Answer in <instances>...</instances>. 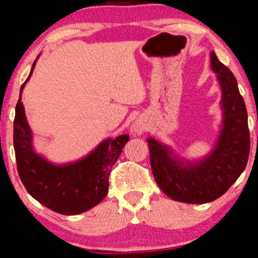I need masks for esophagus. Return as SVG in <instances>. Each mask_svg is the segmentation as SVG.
Returning a JSON list of instances; mask_svg holds the SVG:
<instances>
[{
	"label": "esophagus",
	"instance_id": "obj_1",
	"mask_svg": "<svg viewBox=\"0 0 258 258\" xmlns=\"http://www.w3.org/2000/svg\"><path fill=\"white\" fill-rule=\"evenodd\" d=\"M143 130H144V125L141 122H135L132 128H130V132H132L133 135H142Z\"/></svg>",
	"mask_w": 258,
	"mask_h": 258
}]
</instances>
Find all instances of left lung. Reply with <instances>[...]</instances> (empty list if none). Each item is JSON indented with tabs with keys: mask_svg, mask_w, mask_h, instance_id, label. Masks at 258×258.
Segmentation results:
<instances>
[{
	"mask_svg": "<svg viewBox=\"0 0 258 258\" xmlns=\"http://www.w3.org/2000/svg\"><path fill=\"white\" fill-rule=\"evenodd\" d=\"M210 66L222 93V122L213 149L190 161L153 137L147 140L157 185L171 200L183 203L202 204L221 197L241 176L249 158L248 114L237 81L214 51Z\"/></svg>",
	"mask_w": 258,
	"mask_h": 258,
	"instance_id": "1",
	"label": "left lung"
}]
</instances>
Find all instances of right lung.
Masks as SVG:
<instances>
[{"instance_id": "1", "label": "right lung", "mask_w": 258, "mask_h": 258, "mask_svg": "<svg viewBox=\"0 0 258 258\" xmlns=\"http://www.w3.org/2000/svg\"><path fill=\"white\" fill-rule=\"evenodd\" d=\"M36 61L21 87L16 104L14 149L17 171L27 191L44 207L62 215L82 214L97 206L107 196L110 170L129 141V136L108 137L86 156L64 164H55L37 154L33 144V132L21 102L23 89L30 80Z\"/></svg>"}]
</instances>
